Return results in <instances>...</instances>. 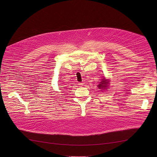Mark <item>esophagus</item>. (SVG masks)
Masks as SVG:
<instances>
[{"instance_id": "1", "label": "esophagus", "mask_w": 157, "mask_h": 157, "mask_svg": "<svg viewBox=\"0 0 157 157\" xmlns=\"http://www.w3.org/2000/svg\"><path fill=\"white\" fill-rule=\"evenodd\" d=\"M79 85H84V83H79Z\"/></svg>"}]
</instances>
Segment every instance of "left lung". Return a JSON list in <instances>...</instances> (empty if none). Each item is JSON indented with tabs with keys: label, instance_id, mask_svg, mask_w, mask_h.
<instances>
[{
	"label": "left lung",
	"instance_id": "8db88e82",
	"mask_svg": "<svg viewBox=\"0 0 157 157\" xmlns=\"http://www.w3.org/2000/svg\"><path fill=\"white\" fill-rule=\"evenodd\" d=\"M109 85V83L108 79L103 78V79H102V81H101L100 84L98 85V88H99V89H101V90L108 89Z\"/></svg>",
	"mask_w": 157,
	"mask_h": 157
}]
</instances>
